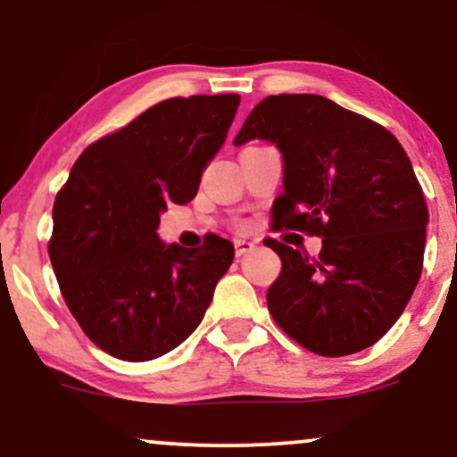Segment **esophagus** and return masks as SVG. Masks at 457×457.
Masks as SVG:
<instances>
[{
	"label": "esophagus",
	"instance_id": "1",
	"mask_svg": "<svg viewBox=\"0 0 457 457\" xmlns=\"http://www.w3.org/2000/svg\"><path fill=\"white\" fill-rule=\"evenodd\" d=\"M234 249H236V255H245L255 249V243H251V240H245V238H234Z\"/></svg>",
	"mask_w": 457,
	"mask_h": 457
}]
</instances>
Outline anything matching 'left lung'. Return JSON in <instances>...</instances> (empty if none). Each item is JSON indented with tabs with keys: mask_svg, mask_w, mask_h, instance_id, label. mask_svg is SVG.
Returning a JSON list of instances; mask_svg holds the SVG:
<instances>
[{
	"mask_svg": "<svg viewBox=\"0 0 457 457\" xmlns=\"http://www.w3.org/2000/svg\"><path fill=\"white\" fill-rule=\"evenodd\" d=\"M253 139L275 144L283 161L275 228L322 236L316 260L266 240L281 258L270 316L316 354L370 348L421 277L428 206L411 159L389 130L318 94L264 98L234 145Z\"/></svg>",
	"mask_w": 457,
	"mask_h": 457,
	"instance_id": "left-lung-1",
	"label": "left lung"
}]
</instances>
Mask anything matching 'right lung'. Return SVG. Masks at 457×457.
I'll return each mask as SVG.
<instances>
[{
	"mask_svg": "<svg viewBox=\"0 0 457 457\" xmlns=\"http://www.w3.org/2000/svg\"><path fill=\"white\" fill-rule=\"evenodd\" d=\"M238 94L170 98L83 150L54 206L49 258L83 333L115 359L180 345L234 260L221 236L199 249L156 234L170 204L197 195L232 127Z\"/></svg>",
	"mask_w": 457,
	"mask_h": 457,
	"instance_id": "1",
	"label": "right lung"
}]
</instances>
